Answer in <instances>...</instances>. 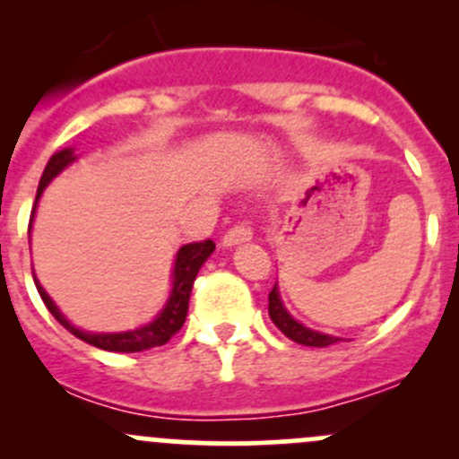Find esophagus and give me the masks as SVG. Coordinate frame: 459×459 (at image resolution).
<instances>
[{
  "label": "esophagus",
  "instance_id": "obj_1",
  "mask_svg": "<svg viewBox=\"0 0 459 459\" xmlns=\"http://www.w3.org/2000/svg\"><path fill=\"white\" fill-rule=\"evenodd\" d=\"M251 239H253V230L248 229V226L238 224V226H233V229H230L224 238H221V247L230 248V247H238V244H242V242H251Z\"/></svg>",
  "mask_w": 459,
  "mask_h": 459
}]
</instances>
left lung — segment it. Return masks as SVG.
Here are the masks:
<instances>
[{
    "instance_id": "obj_1",
    "label": "left lung",
    "mask_w": 459,
    "mask_h": 459,
    "mask_svg": "<svg viewBox=\"0 0 459 459\" xmlns=\"http://www.w3.org/2000/svg\"><path fill=\"white\" fill-rule=\"evenodd\" d=\"M268 316H271L273 324H275V326L280 328V331L284 333L289 340L298 342V344L324 349V346H331V344H337V342H342V337L326 335V333L313 331V328L304 326L302 322H298V319L290 316V313L284 308V302H281L280 289H277V284L273 286V290L268 293Z\"/></svg>"
}]
</instances>
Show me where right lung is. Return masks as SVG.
Segmentation results:
<instances>
[{
	"label": "right lung",
	"instance_id": "1",
	"mask_svg": "<svg viewBox=\"0 0 459 459\" xmlns=\"http://www.w3.org/2000/svg\"><path fill=\"white\" fill-rule=\"evenodd\" d=\"M75 160H77L75 148H62V151L55 152V155L48 160V164H46L44 169V175H41L39 179V186H37L35 206H32V212H30V229H32V220H35L37 202H39L44 188L48 186V184L53 182L64 169H68ZM212 251H215V244H212L211 239H206V242L186 244V247L179 248L173 264V284H170V295L169 299H166L164 308L157 313L152 322L143 324L140 328H131V331H119V333L82 331V328H77L71 319L59 311L57 304L50 299V295L46 293L44 286L39 284V280H37L35 275H32V280H35L37 290H39L41 299H44L50 316L57 319L68 333H73V335L80 337L82 342H86V344L91 346H97V349L101 351H113V353H137V351L155 349V346L166 344V342H169L179 328H182L184 319H186V313H188V299H191L193 281H195L202 264L211 257Z\"/></svg>",
	"mask_w": 459,
	"mask_h": 459
}]
</instances>
